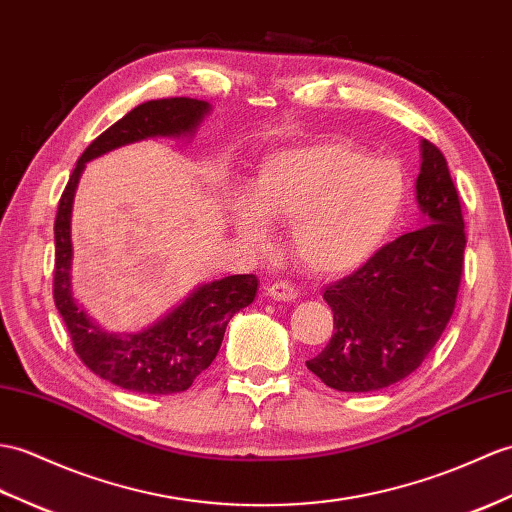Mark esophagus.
Instances as JSON below:
<instances>
[{
	"label": "esophagus",
	"mask_w": 512,
	"mask_h": 512,
	"mask_svg": "<svg viewBox=\"0 0 512 512\" xmlns=\"http://www.w3.org/2000/svg\"><path fill=\"white\" fill-rule=\"evenodd\" d=\"M266 296H270V299L275 301H294L296 296H299V290L294 288L292 283L288 281H277V283H270L266 288Z\"/></svg>",
	"instance_id": "34e87169"
}]
</instances>
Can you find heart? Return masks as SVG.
Listing matches in <instances>:
<instances>
[{
  "instance_id": "1",
  "label": "heart",
  "mask_w": 512,
  "mask_h": 512,
  "mask_svg": "<svg viewBox=\"0 0 512 512\" xmlns=\"http://www.w3.org/2000/svg\"><path fill=\"white\" fill-rule=\"evenodd\" d=\"M408 174L349 139L272 152L261 165L253 200L237 196L231 220L248 242L266 246L268 220L292 222L290 248L301 266L336 277L366 264L406 209Z\"/></svg>"
}]
</instances>
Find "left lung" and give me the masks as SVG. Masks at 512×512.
<instances>
[{
    "mask_svg": "<svg viewBox=\"0 0 512 512\" xmlns=\"http://www.w3.org/2000/svg\"><path fill=\"white\" fill-rule=\"evenodd\" d=\"M417 200L425 227L397 237L331 283L334 336L307 368L342 392H373L417 371L449 323L465 264V220L443 152L421 141Z\"/></svg>",
    "mask_w": 512,
    "mask_h": 512,
    "instance_id": "1",
    "label": "left lung"
}]
</instances>
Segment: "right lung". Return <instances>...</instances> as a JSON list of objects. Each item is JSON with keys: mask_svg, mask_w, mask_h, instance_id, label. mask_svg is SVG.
Returning <instances> with one entry per match:
<instances>
[{"mask_svg": "<svg viewBox=\"0 0 512 512\" xmlns=\"http://www.w3.org/2000/svg\"><path fill=\"white\" fill-rule=\"evenodd\" d=\"M209 102L163 98L135 106L95 137L80 154L54 220V303L89 371L139 395H174L194 384L220 351L229 320L257 294L255 275H231L200 285L174 310L137 334H109L85 314L71 294V205L85 163L148 137H187L209 113Z\"/></svg>", "mask_w": 512, "mask_h": 512, "instance_id": "right-lung-1", "label": "right lung"}]
</instances>
